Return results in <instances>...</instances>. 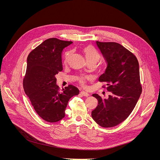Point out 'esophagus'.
<instances>
[{
	"mask_svg": "<svg viewBox=\"0 0 160 160\" xmlns=\"http://www.w3.org/2000/svg\"><path fill=\"white\" fill-rule=\"evenodd\" d=\"M80 95L83 96V97H88L89 95V93H88L87 92H85V91H81L80 92Z\"/></svg>",
	"mask_w": 160,
	"mask_h": 160,
	"instance_id": "obj_1",
	"label": "esophagus"
}]
</instances>
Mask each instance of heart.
I'll return each mask as SVG.
<instances>
[{"label": "heart", "mask_w": 160, "mask_h": 160, "mask_svg": "<svg viewBox=\"0 0 160 160\" xmlns=\"http://www.w3.org/2000/svg\"><path fill=\"white\" fill-rule=\"evenodd\" d=\"M83 52L85 53L86 59L88 62H94L97 63L100 60V55L91 45H88L83 48ZM71 55V52H67L65 54V62L67 63L69 61V59ZM87 77H81L78 78V80L82 86H85L86 79Z\"/></svg>", "instance_id": "b5f03b06"}]
</instances>
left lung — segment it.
<instances>
[{
  "label": "left lung",
  "instance_id": "1",
  "mask_svg": "<svg viewBox=\"0 0 160 160\" xmlns=\"http://www.w3.org/2000/svg\"><path fill=\"white\" fill-rule=\"evenodd\" d=\"M96 43L107 62L105 72L98 80L106 83L110 95L108 98L92 95L98 100V105L91 117L100 127L111 128L127 119L141 95L139 63L136 56L119 43Z\"/></svg>",
  "mask_w": 160,
  "mask_h": 160
}]
</instances>
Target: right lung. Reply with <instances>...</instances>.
Wrapping results in <instances>:
<instances>
[{"instance_id": "obj_1", "label": "right lung", "mask_w": 160, "mask_h": 160, "mask_svg": "<svg viewBox=\"0 0 160 160\" xmlns=\"http://www.w3.org/2000/svg\"><path fill=\"white\" fill-rule=\"evenodd\" d=\"M72 41L49 38L30 52L27 58L23 88L38 115L49 122L65 117L69 99L79 90L69 85L60 90L56 85V74L63 70L62 53Z\"/></svg>"}]
</instances>
